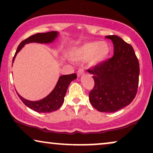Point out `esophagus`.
Listing matches in <instances>:
<instances>
[{"label": "esophagus", "mask_w": 153, "mask_h": 153, "mask_svg": "<svg viewBox=\"0 0 153 153\" xmlns=\"http://www.w3.org/2000/svg\"><path fill=\"white\" fill-rule=\"evenodd\" d=\"M84 74V70L83 69H79L78 71L77 72V75H78V77L81 76L82 75Z\"/></svg>", "instance_id": "1"}]
</instances>
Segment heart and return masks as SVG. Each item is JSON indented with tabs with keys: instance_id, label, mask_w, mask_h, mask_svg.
Returning a JSON list of instances; mask_svg holds the SVG:
<instances>
[{
	"instance_id": "obj_1",
	"label": "heart",
	"mask_w": 153,
	"mask_h": 153,
	"mask_svg": "<svg viewBox=\"0 0 153 153\" xmlns=\"http://www.w3.org/2000/svg\"><path fill=\"white\" fill-rule=\"evenodd\" d=\"M111 51V46L106 42H88L73 48L70 52V57L75 62L88 60L89 66H98L109 57Z\"/></svg>"
}]
</instances>
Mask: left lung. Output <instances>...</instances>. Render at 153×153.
<instances>
[{"label": "left lung", "instance_id": "obj_1", "mask_svg": "<svg viewBox=\"0 0 153 153\" xmlns=\"http://www.w3.org/2000/svg\"><path fill=\"white\" fill-rule=\"evenodd\" d=\"M114 44V56L88 72L94 88L89 94L92 106L101 112H115L130 104L137 92L140 65L134 49L116 35L106 36Z\"/></svg>", "mask_w": 153, "mask_h": 153}]
</instances>
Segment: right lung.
<instances>
[{"label":"right lung","instance_id":"obj_1","mask_svg":"<svg viewBox=\"0 0 153 153\" xmlns=\"http://www.w3.org/2000/svg\"><path fill=\"white\" fill-rule=\"evenodd\" d=\"M57 36H58V32L52 31H50V32L47 33H37V34L32 35V36L26 39L19 45L14 57L13 58V62L14 61L17 53L22 50V47L26 44H29L31 42H36L40 44L51 43L57 37ZM76 78L77 75L75 73L60 76L53 91L48 96L44 98L43 99L39 100V101H28V100L22 97L18 93H17V94H18L20 99L22 101V102L26 106L30 108L31 109L34 110L36 112H39V113H50V112L57 110L59 107L62 106L63 102H64V98L66 94L68 85H70V83L73 80Z\"/></svg>","mask_w":153,"mask_h":153}]
</instances>
